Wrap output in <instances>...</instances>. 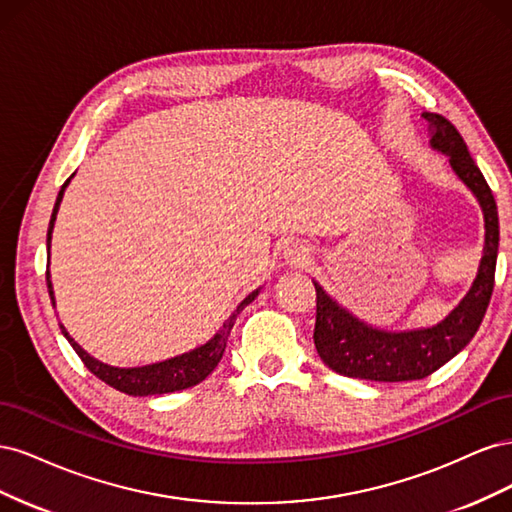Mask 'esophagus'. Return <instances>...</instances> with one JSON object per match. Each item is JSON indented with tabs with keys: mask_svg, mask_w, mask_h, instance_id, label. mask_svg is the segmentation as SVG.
<instances>
[{
	"mask_svg": "<svg viewBox=\"0 0 512 512\" xmlns=\"http://www.w3.org/2000/svg\"><path fill=\"white\" fill-rule=\"evenodd\" d=\"M284 258H286V262L288 265H292V267H303L305 262L309 260V247H307V243H303V241H288L286 245H284Z\"/></svg>",
	"mask_w": 512,
	"mask_h": 512,
	"instance_id": "esophagus-1",
	"label": "esophagus"
}]
</instances>
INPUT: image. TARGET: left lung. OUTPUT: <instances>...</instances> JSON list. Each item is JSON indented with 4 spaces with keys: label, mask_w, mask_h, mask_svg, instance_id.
<instances>
[{
    "label": "left lung",
    "mask_w": 512,
    "mask_h": 512,
    "mask_svg": "<svg viewBox=\"0 0 512 512\" xmlns=\"http://www.w3.org/2000/svg\"><path fill=\"white\" fill-rule=\"evenodd\" d=\"M429 145L444 153L453 173L474 194L485 218V247L478 273L466 297L438 324L408 331H386L356 318L339 305L316 280L314 344L324 365L348 378L376 382H406L427 378L466 348L485 318L498 262V205L468 145L451 121L438 113H423Z\"/></svg>",
    "instance_id": "left-lung-1"
}]
</instances>
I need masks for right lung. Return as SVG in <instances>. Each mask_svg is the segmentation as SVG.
Here are the masks:
<instances>
[{
  "label": "right lung",
  "mask_w": 512,
  "mask_h": 512,
  "mask_svg": "<svg viewBox=\"0 0 512 512\" xmlns=\"http://www.w3.org/2000/svg\"><path fill=\"white\" fill-rule=\"evenodd\" d=\"M74 177V175H72ZM70 177V179H72ZM70 179L61 185V190L57 194L55 207L51 213V222H49V232H46V247H51V239H53V226L57 220V211L61 205V198H64V192L68 188ZM46 286H49V297L55 305V292H53V282H51V273L46 271ZM260 288H256L254 292L247 294V297L237 305L235 312L228 316V320L224 322V327L215 333L207 344L198 346L190 352H183L173 356V359H166L160 363H151V365H143V367H113L106 365L98 359H94L89 352H85L79 344L74 342L70 337V333L66 331L64 324H59L61 333L70 342V346L74 348V352L81 356V361L85 363V367L94 374L96 378H100L102 382H106L113 389L126 393V395H134V397H147V395H164V393H173V391H183L190 389V386L203 382L211 371L218 367L222 354L226 350V342L230 329L235 327L237 316L243 312V309L250 305L256 297H258Z\"/></svg>",
  "instance_id": "add662e5"
}]
</instances>
